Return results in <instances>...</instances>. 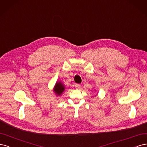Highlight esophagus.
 Segmentation results:
<instances>
[{
	"label": "esophagus",
	"instance_id": "34e87169",
	"mask_svg": "<svg viewBox=\"0 0 147 147\" xmlns=\"http://www.w3.org/2000/svg\"><path fill=\"white\" fill-rule=\"evenodd\" d=\"M75 87L77 89H79V88H80V84H76V85H75Z\"/></svg>",
	"mask_w": 147,
	"mask_h": 147
}]
</instances>
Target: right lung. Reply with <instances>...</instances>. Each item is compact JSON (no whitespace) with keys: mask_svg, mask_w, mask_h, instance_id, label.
<instances>
[{"mask_svg":"<svg viewBox=\"0 0 147 147\" xmlns=\"http://www.w3.org/2000/svg\"><path fill=\"white\" fill-rule=\"evenodd\" d=\"M65 89V88L64 85H63V84L60 82H56L55 85V87L54 88V92L57 95L60 96L61 95V94L63 92Z\"/></svg>","mask_w":147,"mask_h":147,"instance_id":"add662e5","label":"right lung"}]
</instances>
